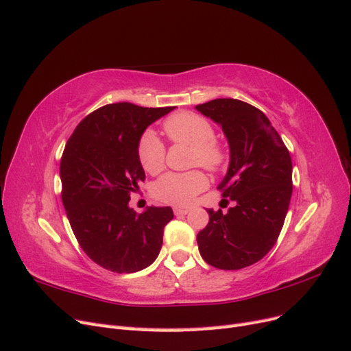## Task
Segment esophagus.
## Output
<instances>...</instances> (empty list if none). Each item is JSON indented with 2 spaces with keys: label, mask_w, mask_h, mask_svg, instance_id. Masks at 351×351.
I'll list each match as a JSON object with an SVG mask.
<instances>
[{
  "label": "esophagus",
  "mask_w": 351,
  "mask_h": 351,
  "mask_svg": "<svg viewBox=\"0 0 351 351\" xmlns=\"http://www.w3.org/2000/svg\"><path fill=\"white\" fill-rule=\"evenodd\" d=\"M174 214H176L177 217L187 215V214H189V209H187V208H174Z\"/></svg>",
  "instance_id": "1"
}]
</instances>
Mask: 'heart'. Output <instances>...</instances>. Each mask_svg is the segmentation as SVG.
<instances>
[{
	"label": "heart",
	"mask_w": 351,
	"mask_h": 351,
	"mask_svg": "<svg viewBox=\"0 0 351 351\" xmlns=\"http://www.w3.org/2000/svg\"><path fill=\"white\" fill-rule=\"evenodd\" d=\"M165 133L176 143L192 147L190 164L217 171L226 164V151L214 137L212 124L193 112H178L165 121ZM137 158L146 173L156 174L165 164V147L154 130L142 134L137 143ZM208 187V178L200 171L167 173L152 186V195L164 204L186 206Z\"/></svg>",
	"instance_id": "1"
}]
</instances>
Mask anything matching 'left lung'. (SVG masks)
Here are the masks:
<instances>
[{
  "instance_id": "1",
  "label": "left lung",
  "mask_w": 351,
  "mask_h": 351,
  "mask_svg": "<svg viewBox=\"0 0 351 351\" xmlns=\"http://www.w3.org/2000/svg\"><path fill=\"white\" fill-rule=\"evenodd\" d=\"M227 137L230 162L218 189L234 202L227 214H209L197 234L200 256L219 269L261 261L277 241L293 192L291 158L268 117L252 105L219 98L195 107Z\"/></svg>"
}]
</instances>
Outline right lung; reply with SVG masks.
<instances>
[{"mask_svg":"<svg viewBox=\"0 0 351 351\" xmlns=\"http://www.w3.org/2000/svg\"><path fill=\"white\" fill-rule=\"evenodd\" d=\"M176 107L110 104L79 123L60 164L62 205L84 253L99 267L132 274L149 267L162 247L169 206H129L145 171L137 143L145 130Z\"/></svg>","mask_w":351,"mask_h":351,"instance_id":"1","label":"right lung"}]
</instances>
